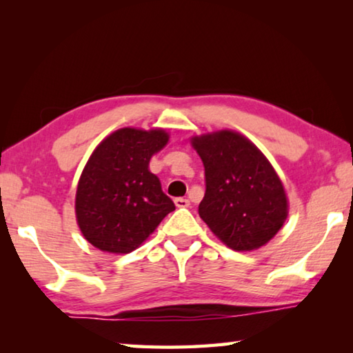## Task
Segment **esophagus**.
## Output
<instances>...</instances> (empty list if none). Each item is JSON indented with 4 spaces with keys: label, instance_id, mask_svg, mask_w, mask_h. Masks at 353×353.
Segmentation results:
<instances>
[{
    "label": "esophagus",
    "instance_id": "34e87169",
    "mask_svg": "<svg viewBox=\"0 0 353 353\" xmlns=\"http://www.w3.org/2000/svg\"><path fill=\"white\" fill-rule=\"evenodd\" d=\"M174 204L179 208H187V207H190V201L185 199V198H176L174 199Z\"/></svg>",
    "mask_w": 353,
    "mask_h": 353
}]
</instances>
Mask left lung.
Returning <instances> with one entry per match:
<instances>
[{
  "label": "left lung",
  "instance_id": "8db88e82",
  "mask_svg": "<svg viewBox=\"0 0 353 353\" xmlns=\"http://www.w3.org/2000/svg\"><path fill=\"white\" fill-rule=\"evenodd\" d=\"M191 145L205 170L202 221L238 252L265 246L288 216L285 188L270 160L234 130L193 137Z\"/></svg>",
  "mask_w": 353,
  "mask_h": 353
}]
</instances>
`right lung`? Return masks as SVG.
<instances>
[{
	"label": "right lung",
	"mask_w": 353,
	"mask_h": 353,
	"mask_svg": "<svg viewBox=\"0 0 353 353\" xmlns=\"http://www.w3.org/2000/svg\"><path fill=\"white\" fill-rule=\"evenodd\" d=\"M170 140L163 129L123 128L99 143L76 191V219L85 240L110 254H129L157 229L174 202L149 160Z\"/></svg>",
	"instance_id": "right-lung-1"
}]
</instances>
